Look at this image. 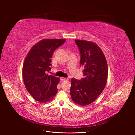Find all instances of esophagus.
I'll return each mask as SVG.
<instances>
[{
  "label": "esophagus",
  "mask_w": 135,
  "mask_h": 135,
  "mask_svg": "<svg viewBox=\"0 0 135 135\" xmlns=\"http://www.w3.org/2000/svg\"><path fill=\"white\" fill-rule=\"evenodd\" d=\"M61 80H67L68 79L66 78H64V77H61Z\"/></svg>",
  "instance_id": "esophagus-1"
}]
</instances>
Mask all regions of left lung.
Wrapping results in <instances>:
<instances>
[{"label": "left lung", "instance_id": "left-lung-1", "mask_svg": "<svg viewBox=\"0 0 135 135\" xmlns=\"http://www.w3.org/2000/svg\"><path fill=\"white\" fill-rule=\"evenodd\" d=\"M75 42L80 51L84 77L81 80L71 79L70 94L74 102L85 106L102 93L107 81L108 65L102 50L95 42L78 39Z\"/></svg>", "mask_w": 135, "mask_h": 135}]
</instances>
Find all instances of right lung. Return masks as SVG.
<instances>
[{"mask_svg":"<svg viewBox=\"0 0 135 135\" xmlns=\"http://www.w3.org/2000/svg\"><path fill=\"white\" fill-rule=\"evenodd\" d=\"M66 39H45L35 44L27 54L22 68L25 87L31 96L41 103L51 101L57 93L60 78L49 75L55 50Z\"/></svg>","mask_w":135,"mask_h":135,"instance_id":"1","label":"right lung"}]
</instances>
